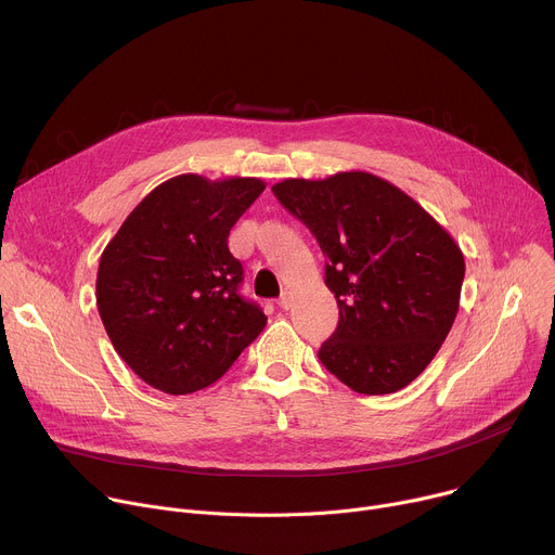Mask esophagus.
I'll list each match as a JSON object with an SVG mask.
<instances>
[{"mask_svg": "<svg viewBox=\"0 0 555 555\" xmlns=\"http://www.w3.org/2000/svg\"><path fill=\"white\" fill-rule=\"evenodd\" d=\"M279 305L283 307V309H292V305H294V296H292V292H283L281 294V298H279Z\"/></svg>", "mask_w": 555, "mask_h": 555, "instance_id": "1", "label": "esophagus"}]
</instances>
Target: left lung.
I'll use <instances>...</instances> for the list:
<instances>
[{"mask_svg":"<svg viewBox=\"0 0 555 555\" xmlns=\"http://www.w3.org/2000/svg\"><path fill=\"white\" fill-rule=\"evenodd\" d=\"M272 191L327 259L340 321L319 351L325 369L364 395L409 386L456 319L461 248L413 197L373 173L287 178Z\"/></svg>","mask_w":555,"mask_h":555,"instance_id":"1","label":"left lung"}]
</instances>
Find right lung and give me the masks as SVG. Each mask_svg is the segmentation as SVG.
<instances>
[{
    "mask_svg": "<svg viewBox=\"0 0 555 555\" xmlns=\"http://www.w3.org/2000/svg\"><path fill=\"white\" fill-rule=\"evenodd\" d=\"M266 182L195 173L155 186L103 250L96 305L105 332L149 386L186 395L217 382L268 315L240 296L228 234Z\"/></svg>",
    "mask_w": 555,
    "mask_h": 555,
    "instance_id": "obj_1",
    "label": "right lung"
}]
</instances>
